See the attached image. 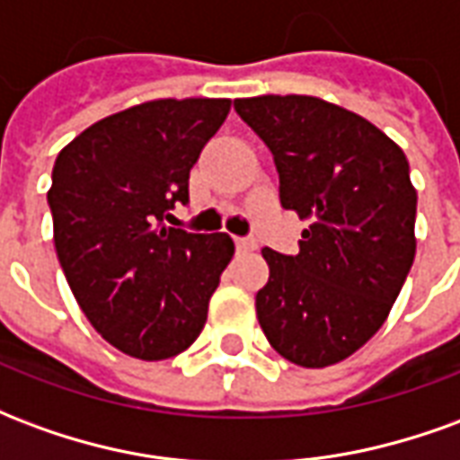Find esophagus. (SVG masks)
Listing matches in <instances>:
<instances>
[{"label":"esophagus","instance_id":"esophagus-1","mask_svg":"<svg viewBox=\"0 0 460 460\" xmlns=\"http://www.w3.org/2000/svg\"><path fill=\"white\" fill-rule=\"evenodd\" d=\"M236 249H239V251H253V249H256V241L243 239V236H239V239H236Z\"/></svg>","mask_w":460,"mask_h":460}]
</instances>
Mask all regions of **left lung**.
<instances>
[{
	"label": "left lung",
	"instance_id": "left-lung-1",
	"mask_svg": "<svg viewBox=\"0 0 460 460\" xmlns=\"http://www.w3.org/2000/svg\"><path fill=\"white\" fill-rule=\"evenodd\" d=\"M234 108L273 152L283 209L310 219L296 256L263 249L261 330L293 365H335L382 328L414 263L406 155L362 115L313 95L239 98Z\"/></svg>",
	"mask_w": 460,
	"mask_h": 460
}]
</instances>
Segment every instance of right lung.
<instances>
[{"label":"right lung","mask_w":460,"mask_h":460,"mask_svg":"<svg viewBox=\"0 0 460 460\" xmlns=\"http://www.w3.org/2000/svg\"><path fill=\"white\" fill-rule=\"evenodd\" d=\"M229 108L226 98L132 105L56 157L49 207L58 263L85 318L125 355H180L207 323L234 241L164 221L190 201V170Z\"/></svg>","instance_id":"obj_1"}]
</instances>
